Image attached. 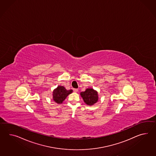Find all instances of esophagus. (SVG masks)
I'll use <instances>...</instances> for the list:
<instances>
[{
    "mask_svg": "<svg viewBox=\"0 0 156 156\" xmlns=\"http://www.w3.org/2000/svg\"><path fill=\"white\" fill-rule=\"evenodd\" d=\"M73 91L75 92H77L78 91V89H76V88H74V89H73Z\"/></svg>",
    "mask_w": 156,
    "mask_h": 156,
    "instance_id": "obj_1",
    "label": "esophagus"
}]
</instances>
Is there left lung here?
Masks as SVG:
<instances>
[{
    "mask_svg": "<svg viewBox=\"0 0 156 156\" xmlns=\"http://www.w3.org/2000/svg\"><path fill=\"white\" fill-rule=\"evenodd\" d=\"M80 95L84 103L90 106L94 105L98 100V92L92 88H88L85 91L82 92Z\"/></svg>",
    "mask_w": 156,
    "mask_h": 156,
    "instance_id": "1",
    "label": "left lung"
}]
</instances>
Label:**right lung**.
I'll list each match as a JSON object with an SVG mask.
<instances>
[{"label": "right lung", "mask_w": 156, "mask_h": 156, "mask_svg": "<svg viewBox=\"0 0 156 156\" xmlns=\"http://www.w3.org/2000/svg\"><path fill=\"white\" fill-rule=\"evenodd\" d=\"M72 92V90H66L63 86H58L53 91V100L58 104L62 103Z\"/></svg>", "instance_id": "1"}]
</instances>
